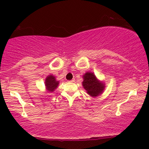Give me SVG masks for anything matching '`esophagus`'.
Segmentation results:
<instances>
[{
	"label": "esophagus",
	"mask_w": 149,
	"mask_h": 149,
	"mask_svg": "<svg viewBox=\"0 0 149 149\" xmlns=\"http://www.w3.org/2000/svg\"><path fill=\"white\" fill-rule=\"evenodd\" d=\"M74 79H72L71 81H69L68 82H74Z\"/></svg>",
	"instance_id": "1"
}]
</instances>
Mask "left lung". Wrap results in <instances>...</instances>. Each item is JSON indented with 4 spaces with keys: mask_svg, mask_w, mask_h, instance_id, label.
Segmentation results:
<instances>
[{
    "mask_svg": "<svg viewBox=\"0 0 149 149\" xmlns=\"http://www.w3.org/2000/svg\"><path fill=\"white\" fill-rule=\"evenodd\" d=\"M83 86L91 96H97L104 90V85L97 80L93 73L87 72L83 75Z\"/></svg>",
    "mask_w": 149,
    "mask_h": 149,
    "instance_id": "obj_1",
    "label": "left lung"
}]
</instances>
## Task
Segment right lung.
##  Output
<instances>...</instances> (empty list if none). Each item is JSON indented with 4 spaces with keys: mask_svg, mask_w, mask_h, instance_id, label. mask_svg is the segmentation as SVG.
Instances as JSON below:
<instances>
[{
    "mask_svg": "<svg viewBox=\"0 0 149 149\" xmlns=\"http://www.w3.org/2000/svg\"><path fill=\"white\" fill-rule=\"evenodd\" d=\"M58 84L59 81H56L55 77L53 76V75H49L46 78L45 85L47 89L50 92H53L57 88Z\"/></svg>",
    "mask_w": 149,
    "mask_h": 149,
    "instance_id": "obj_1",
    "label": "right lung"
}]
</instances>
